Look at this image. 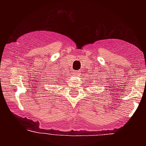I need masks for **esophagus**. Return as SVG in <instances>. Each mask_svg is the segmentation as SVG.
Returning <instances> with one entry per match:
<instances>
[{
	"label": "esophagus",
	"instance_id": "obj_1",
	"mask_svg": "<svg viewBox=\"0 0 146 146\" xmlns=\"http://www.w3.org/2000/svg\"><path fill=\"white\" fill-rule=\"evenodd\" d=\"M74 74H75L76 75H79V74H80V70H75V71H74Z\"/></svg>",
	"mask_w": 146,
	"mask_h": 146
}]
</instances>
